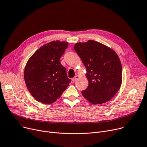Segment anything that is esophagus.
<instances>
[{
	"label": "esophagus",
	"instance_id": "1",
	"mask_svg": "<svg viewBox=\"0 0 147 147\" xmlns=\"http://www.w3.org/2000/svg\"><path fill=\"white\" fill-rule=\"evenodd\" d=\"M79 78H80V76H79L78 75H76V76H75L72 78V81H73V82H75V81H76V80H78V79Z\"/></svg>",
	"mask_w": 147,
	"mask_h": 147
}]
</instances>
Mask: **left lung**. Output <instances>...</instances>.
<instances>
[{
	"label": "left lung",
	"instance_id": "left-lung-1",
	"mask_svg": "<svg viewBox=\"0 0 147 147\" xmlns=\"http://www.w3.org/2000/svg\"><path fill=\"white\" fill-rule=\"evenodd\" d=\"M74 49L86 69L89 84L82 91L83 96L94 105L108 102L122 84V69L118 55L106 45L92 40L76 43Z\"/></svg>",
	"mask_w": 147,
	"mask_h": 147
}]
</instances>
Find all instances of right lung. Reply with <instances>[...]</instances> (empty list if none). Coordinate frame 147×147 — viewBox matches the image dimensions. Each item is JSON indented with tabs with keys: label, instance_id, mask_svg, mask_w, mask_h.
<instances>
[{
	"label": "right lung",
	"instance_id": "1",
	"mask_svg": "<svg viewBox=\"0 0 147 147\" xmlns=\"http://www.w3.org/2000/svg\"><path fill=\"white\" fill-rule=\"evenodd\" d=\"M67 46V42H51L38 49L27 62L24 71L25 84L38 102H55L71 82L60 60Z\"/></svg>",
	"mask_w": 147,
	"mask_h": 147
}]
</instances>
